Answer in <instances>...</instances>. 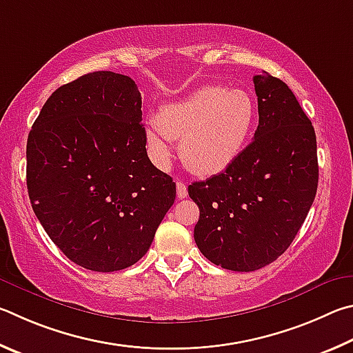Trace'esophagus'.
Masks as SVG:
<instances>
[{"label":"esophagus","mask_w":353,"mask_h":353,"mask_svg":"<svg viewBox=\"0 0 353 353\" xmlns=\"http://www.w3.org/2000/svg\"><path fill=\"white\" fill-rule=\"evenodd\" d=\"M176 195H178V199H186V196H188L186 183L176 181Z\"/></svg>","instance_id":"obj_1"}]
</instances>
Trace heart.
<instances>
[{"label": "heart", "mask_w": 353, "mask_h": 353, "mask_svg": "<svg viewBox=\"0 0 353 353\" xmlns=\"http://www.w3.org/2000/svg\"><path fill=\"white\" fill-rule=\"evenodd\" d=\"M257 122V105L248 91L208 85L181 101L164 105L157 125L147 128V147L158 164L170 158V139H180L181 158L190 170L214 175L236 161Z\"/></svg>", "instance_id": "1"}]
</instances>
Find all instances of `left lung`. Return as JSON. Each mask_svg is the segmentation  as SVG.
<instances>
[{
	"instance_id": "8db88e82",
	"label": "left lung",
	"mask_w": 353,
	"mask_h": 353,
	"mask_svg": "<svg viewBox=\"0 0 353 353\" xmlns=\"http://www.w3.org/2000/svg\"><path fill=\"white\" fill-rule=\"evenodd\" d=\"M259 125L242 154L219 175L189 186L200 209L195 243L231 271L274 262L301 230L318 189L316 134L293 91L254 76Z\"/></svg>"
}]
</instances>
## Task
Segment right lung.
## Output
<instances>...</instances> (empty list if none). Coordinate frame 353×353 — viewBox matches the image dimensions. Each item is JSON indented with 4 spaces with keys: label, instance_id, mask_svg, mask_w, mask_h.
<instances>
[{
    "label": "right lung",
    "instance_id": "1",
    "mask_svg": "<svg viewBox=\"0 0 353 353\" xmlns=\"http://www.w3.org/2000/svg\"><path fill=\"white\" fill-rule=\"evenodd\" d=\"M141 103L128 76L90 72L55 90L29 132L30 205L49 239L86 270L132 267L175 201L172 176L147 157Z\"/></svg>",
    "mask_w": 353,
    "mask_h": 353
}]
</instances>
